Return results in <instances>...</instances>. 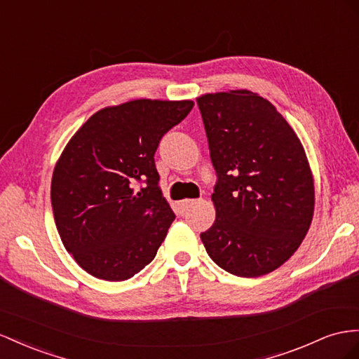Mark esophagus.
<instances>
[{
    "label": "esophagus",
    "mask_w": 359,
    "mask_h": 359,
    "mask_svg": "<svg viewBox=\"0 0 359 359\" xmlns=\"http://www.w3.org/2000/svg\"><path fill=\"white\" fill-rule=\"evenodd\" d=\"M196 199H182L178 202V207H180V212H186L191 205H195Z\"/></svg>",
    "instance_id": "34e87169"
}]
</instances>
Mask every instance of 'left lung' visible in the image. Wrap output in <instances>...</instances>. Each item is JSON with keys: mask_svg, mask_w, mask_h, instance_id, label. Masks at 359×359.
<instances>
[{"mask_svg": "<svg viewBox=\"0 0 359 359\" xmlns=\"http://www.w3.org/2000/svg\"><path fill=\"white\" fill-rule=\"evenodd\" d=\"M217 173L207 254L226 272H273L302 243L314 215V178L305 149L273 104L246 89L198 98Z\"/></svg>", "mask_w": 359, "mask_h": 359, "instance_id": "1", "label": "left lung"}]
</instances>
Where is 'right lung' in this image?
I'll return each instance as SVG.
<instances>
[{"instance_id": "1", "label": "right lung", "mask_w": 359, "mask_h": 359, "mask_svg": "<svg viewBox=\"0 0 359 359\" xmlns=\"http://www.w3.org/2000/svg\"><path fill=\"white\" fill-rule=\"evenodd\" d=\"M195 102L134 100L101 109L67 142L51 181L57 231L95 278L125 280L148 266L175 215L158 186L161 137Z\"/></svg>"}]
</instances>
